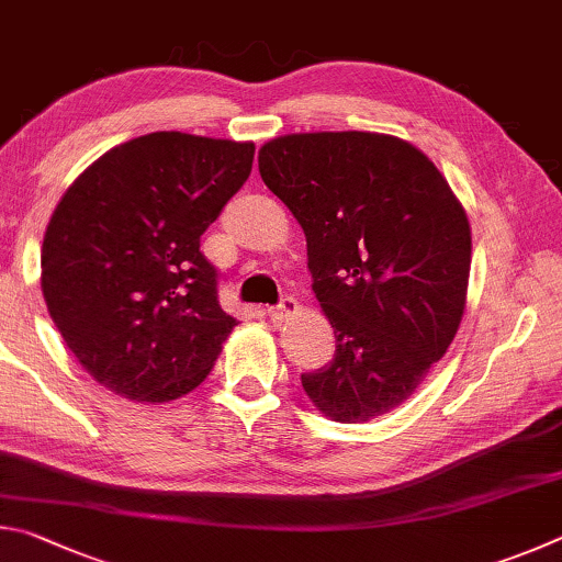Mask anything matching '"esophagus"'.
I'll return each mask as SVG.
<instances>
[{"label": "esophagus", "mask_w": 562, "mask_h": 562, "mask_svg": "<svg viewBox=\"0 0 562 562\" xmlns=\"http://www.w3.org/2000/svg\"><path fill=\"white\" fill-rule=\"evenodd\" d=\"M293 316H299V301L291 299V296L283 299L279 306L269 308V318L276 321V323H283V321H289Z\"/></svg>", "instance_id": "obj_1"}]
</instances>
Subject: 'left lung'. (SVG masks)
Listing matches in <instances>:
<instances>
[{
    "mask_svg": "<svg viewBox=\"0 0 562 562\" xmlns=\"http://www.w3.org/2000/svg\"><path fill=\"white\" fill-rule=\"evenodd\" d=\"M263 184L296 216L313 293L336 333L301 375L323 415L358 425L415 395L464 318L471 226L447 177L385 133H291L259 150Z\"/></svg>",
    "mask_w": 562,
    "mask_h": 562,
    "instance_id": "1",
    "label": "left lung"
}]
</instances>
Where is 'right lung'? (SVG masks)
<instances>
[{
	"label": "right lung",
	"mask_w": 562,
	"mask_h": 562,
	"mask_svg": "<svg viewBox=\"0 0 562 562\" xmlns=\"http://www.w3.org/2000/svg\"><path fill=\"white\" fill-rule=\"evenodd\" d=\"M254 143L180 131L103 153L56 204L42 291L68 350L133 402L190 395L236 321L216 301L204 234L251 172Z\"/></svg>",
	"instance_id": "1"
}]
</instances>
